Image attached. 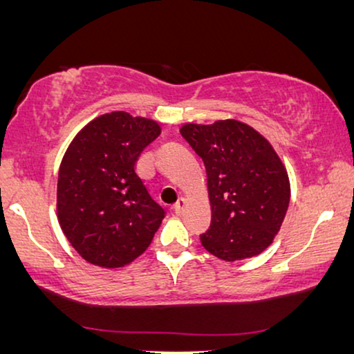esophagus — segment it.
<instances>
[{
    "instance_id": "esophagus-1",
    "label": "esophagus",
    "mask_w": 354,
    "mask_h": 354,
    "mask_svg": "<svg viewBox=\"0 0 354 354\" xmlns=\"http://www.w3.org/2000/svg\"><path fill=\"white\" fill-rule=\"evenodd\" d=\"M183 207H185V200H182V198H180V200H178L176 205H174V212H176L177 216H180L183 212Z\"/></svg>"
}]
</instances>
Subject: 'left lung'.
I'll return each instance as SVG.
<instances>
[{
  "label": "left lung",
  "mask_w": 354,
  "mask_h": 354,
  "mask_svg": "<svg viewBox=\"0 0 354 354\" xmlns=\"http://www.w3.org/2000/svg\"><path fill=\"white\" fill-rule=\"evenodd\" d=\"M180 133L206 167L212 216L201 245L224 261L259 254L272 243L290 203L288 176L277 153L239 120L187 124Z\"/></svg>",
  "instance_id": "8db88e82"
}]
</instances>
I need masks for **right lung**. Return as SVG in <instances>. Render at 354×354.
<instances>
[{"instance_id": "obj_1", "label": "right lung", "mask_w": 354, "mask_h": 354, "mask_svg": "<svg viewBox=\"0 0 354 354\" xmlns=\"http://www.w3.org/2000/svg\"><path fill=\"white\" fill-rule=\"evenodd\" d=\"M161 133L151 119L103 114L77 133L57 176L61 229L82 258L120 268L151 243L166 211L137 174L140 154Z\"/></svg>"}]
</instances>
